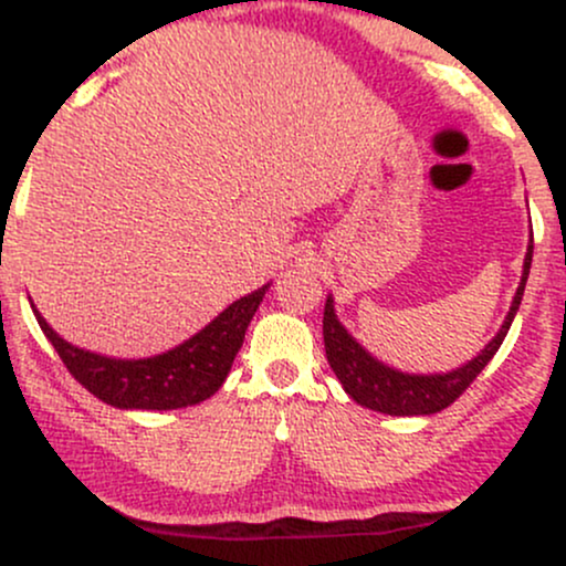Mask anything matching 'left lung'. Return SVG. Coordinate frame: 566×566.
Wrapping results in <instances>:
<instances>
[{"mask_svg": "<svg viewBox=\"0 0 566 566\" xmlns=\"http://www.w3.org/2000/svg\"><path fill=\"white\" fill-rule=\"evenodd\" d=\"M530 265H533V231H530L527 253H524L522 279L520 287L514 292L512 308H509L506 318H503L501 329L495 337L482 348L478 356L459 369L438 371V374H411L400 371L395 366L379 360L374 353H369L356 337L345 329V324L337 318L335 297L326 295L324 305V345H326V360H329L332 371L337 374L343 390L356 400L358 406L371 408V411L390 413V417H430L442 408H448L467 390L469 385L478 379V374L490 364L501 348L503 337L509 335L516 311H520L524 284H527Z\"/></svg>", "mask_w": 566, "mask_h": 566, "instance_id": "left-lung-1", "label": "left lung"}]
</instances>
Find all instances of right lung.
<instances>
[{
  "mask_svg": "<svg viewBox=\"0 0 566 566\" xmlns=\"http://www.w3.org/2000/svg\"><path fill=\"white\" fill-rule=\"evenodd\" d=\"M265 290L269 284L248 292L189 339L147 358H115L78 348L60 337L36 311L31 297L29 301L52 348L88 392L124 411H174V408L202 403L227 382L231 364L244 343V332Z\"/></svg>",
  "mask_w": 566,
  "mask_h": 566,
  "instance_id": "obj_1",
  "label": "right lung"
}]
</instances>
